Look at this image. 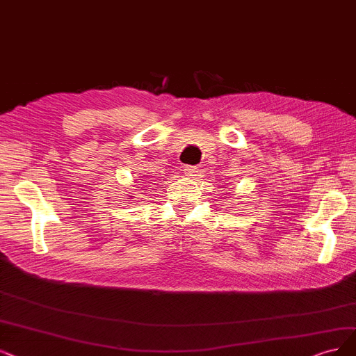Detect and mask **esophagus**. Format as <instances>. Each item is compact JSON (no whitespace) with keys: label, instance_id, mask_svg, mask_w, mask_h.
<instances>
[{"label":"esophagus","instance_id":"34e87169","mask_svg":"<svg viewBox=\"0 0 356 356\" xmlns=\"http://www.w3.org/2000/svg\"><path fill=\"white\" fill-rule=\"evenodd\" d=\"M198 170H200V168L195 167V165H186L185 170H183V171H185V176L191 177V179H195L196 176H198V173H200Z\"/></svg>","mask_w":356,"mask_h":356}]
</instances>
